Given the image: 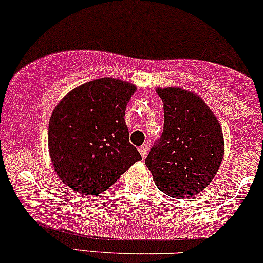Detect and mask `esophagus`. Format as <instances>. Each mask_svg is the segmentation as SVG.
<instances>
[{
  "instance_id": "1",
  "label": "esophagus",
  "mask_w": 263,
  "mask_h": 263,
  "mask_svg": "<svg viewBox=\"0 0 263 263\" xmlns=\"http://www.w3.org/2000/svg\"><path fill=\"white\" fill-rule=\"evenodd\" d=\"M148 149H149V144H148V143H143V144L141 145V147H138V151H140L142 158L147 157Z\"/></svg>"
}]
</instances>
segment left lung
I'll list each match as a JSON object with an SVG mask.
<instances>
[{
  "label": "left lung",
  "mask_w": 263,
  "mask_h": 263,
  "mask_svg": "<svg viewBox=\"0 0 263 263\" xmlns=\"http://www.w3.org/2000/svg\"><path fill=\"white\" fill-rule=\"evenodd\" d=\"M164 103V127L145 165L158 189L174 198L194 196L210 185L222 163L219 122L195 94L180 88L157 89Z\"/></svg>",
  "instance_id": "1"
}]
</instances>
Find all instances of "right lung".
<instances>
[{"label": "right lung", "instance_id": "obj_1", "mask_svg": "<svg viewBox=\"0 0 263 263\" xmlns=\"http://www.w3.org/2000/svg\"><path fill=\"white\" fill-rule=\"evenodd\" d=\"M136 87L99 78L60 101L49 122V152L59 178L74 191L98 195L142 159L129 143L125 110Z\"/></svg>", "mask_w": 263, "mask_h": 263}]
</instances>
